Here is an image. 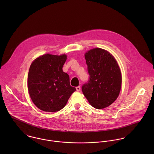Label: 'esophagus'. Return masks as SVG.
<instances>
[{"label": "esophagus", "instance_id": "1", "mask_svg": "<svg viewBox=\"0 0 154 154\" xmlns=\"http://www.w3.org/2000/svg\"><path fill=\"white\" fill-rule=\"evenodd\" d=\"M76 91H78V92L81 91V87H77L76 88Z\"/></svg>", "mask_w": 154, "mask_h": 154}]
</instances>
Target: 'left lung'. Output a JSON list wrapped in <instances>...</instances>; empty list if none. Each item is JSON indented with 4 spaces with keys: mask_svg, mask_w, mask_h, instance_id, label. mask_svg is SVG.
<instances>
[{
    "mask_svg": "<svg viewBox=\"0 0 154 154\" xmlns=\"http://www.w3.org/2000/svg\"><path fill=\"white\" fill-rule=\"evenodd\" d=\"M89 80L82 87L89 103L103 109L118 98L122 82L120 67L114 57L106 50L94 48L85 53Z\"/></svg>",
    "mask_w": 154,
    "mask_h": 154,
    "instance_id": "obj_1",
    "label": "left lung"
}]
</instances>
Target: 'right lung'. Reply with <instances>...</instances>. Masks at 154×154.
I'll return each mask as SVG.
<instances>
[{
    "instance_id": "right-lung-1",
    "label": "right lung",
    "mask_w": 154,
    "mask_h": 154,
    "mask_svg": "<svg viewBox=\"0 0 154 154\" xmlns=\"http://www.w3.org/2000/svg\"><path fill=\"white\" fill-rule=\"evenodd\" d=\"M66 59L65 54L47 53L32 62L28 75V90L32 101L40 110L56 112L62 109L76 91L62 69Z\"/></svg>"
}]
</instances>
